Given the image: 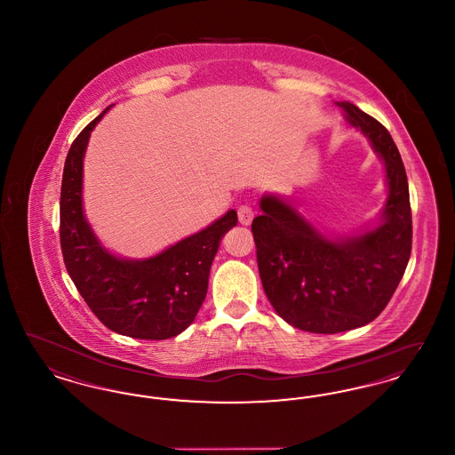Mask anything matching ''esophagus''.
Returning a JSON list of instances; mask_svg holds the SVG:
<instances>
[{"label":"esophagus","mask_w":455,"mask_h":455,"mask_svg":"<svg viewBox=\"0 0 455 455\" xmlns=\"http://www.w3.org/2000/svg\"><path fill=\"white\" fill-rule=\"evenodd\" d=\"M237 215L238 221H240L242 225H251V221H252V218H254V212H252L251 206L242 204V206L238 208Z\"/></svg>","instance_id":"34e87169"}]
</instances>
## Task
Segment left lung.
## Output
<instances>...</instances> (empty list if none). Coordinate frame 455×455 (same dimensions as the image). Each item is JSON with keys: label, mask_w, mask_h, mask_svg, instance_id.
Masks as SVG:
<instances>
[{"label": "left lung", "mask_w": 455, "mask_h": 455, "mask_svg": "<svg viewBox=\"0 0 455 455\" xmlns=\"http://www.w3.org/2000/svg\"><path fill=\"white\" fill-rule=\"evenodd\" d=\"M384 160L389 197L380 223L362 235L327 238L282 197H260L252 221L260 282L288 324L336 334L371 323L389 303L411 254L408 177L399 150L377 119L336 102Z\"/></svg>", "instance_id": "obj_1"}]
</instances>
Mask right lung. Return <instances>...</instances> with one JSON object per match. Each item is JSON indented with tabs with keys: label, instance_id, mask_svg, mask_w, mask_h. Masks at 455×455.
<instances>
[{
	"label": "right lung",
	"instance_id": "obj_1",
	"mask_svg": "<svg viewBox=\"0 0 455 455\" xmlns=\"http://www.w3.org/2000/svg\"><path fill=\"white\" fill-rule=\"evenodd\" d=\"M108 108L76 136L66 156L60 203L63 259L90 310L110 331L138 339H169L193 324L220 240L237 225V212L230 210L148 259L110 254L90 228L82 203L88 138Z\"/></svg>",
	"mask_w": 455,
	"mask_h": 455
}]
</instances>
